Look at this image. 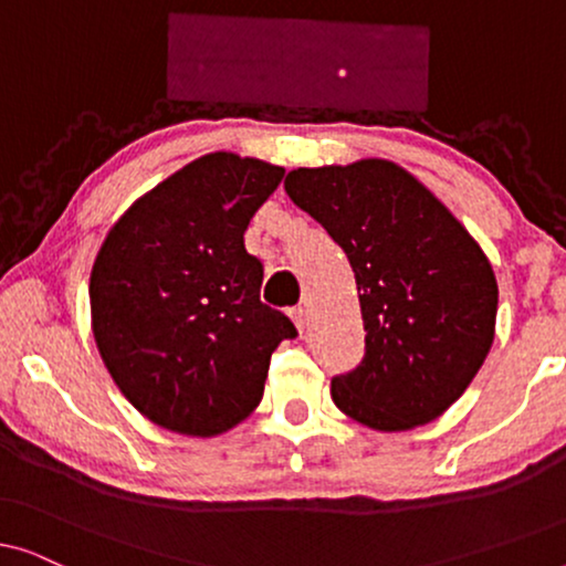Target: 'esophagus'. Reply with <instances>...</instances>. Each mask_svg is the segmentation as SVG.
Here are the masks:
<instances>
[{
  "label": "esophagus",
  "mask_w": 566,
  "mask_h": 566,
  "mask_svg": "<svg viewBox=\"0 0 566 566\" xmlns=\"http://www.w3.org/2000/svg\"><path fill=\"white\" fill-rule=\"evenodd\" d=\"M291 319H293V324H296V327H298V332H304L306 324H308L306 308H304V306H293V308H291Z\"/></svg>",
  "instance_id": "34e87169"
}]
</instances>
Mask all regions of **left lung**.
<instances>
[{
  "label": "left lung",
  "instance_id": "left-lung-1",
  "mask_svg": "<svg viewBox=\"0 0 566 566\" xmlns=\"http://www.w3.org/2000/svg\"><path fill=\"white\" fill-rule=\"evenodd\" d=\"M293 203L343 247L360 293L366 355L332 378V399L374 430H412L446 412L494 339L497 281L459 219L386 159L298 167Z\"/></svg>",
  "mask_w": 566,
  "mask_h": 566
}]
</instances>
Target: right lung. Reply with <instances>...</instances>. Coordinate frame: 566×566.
<instances>
[{
  "mask_svg": "<svg viewBox=\"0 0 566 566\" xmlns=\"http://www.w3.org/2000/svg\"><path fill=\"white\" fill-rule=\"evenodd\" d=\"M283 167L206 154L138 198L107 231L90 277L92 332L113 381L144 417L211 438L250 417L270 355L298 335L260 301L244 231Z\"/></svg>",
  "mask_w": 566,
  "mask_h": 566,
  "instance_id": "add662e5",
  "label": "right lung"
}]
</instances>
